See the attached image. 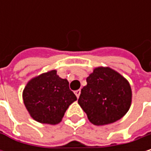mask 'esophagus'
Instances as JSON below:
<instances>
[{
	"label": "esophagus",
	"instance_id": "obj_1",
	"mask_svg": "<svg viewBox=\"0 0 151 151\" xmlns=\"http://www.w3.org/2000/svg\"><path fill=\"white\" fill-rule=\"evenodd\" d=\"M74 93H75V95L77 96V98H78L79 95H80V90L79 89L78 90H76L75 92H74Z\"/></svg>",
	"mask_w": 151,
	"mask_h": 151
}]
</instances>
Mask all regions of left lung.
Segmentation results:
<instances>
[{
    "label": "left lung",
    "instance_id": "8db88e82",
    "mask_svg": "<svg viewBox=\"0 0 151 151\" xmlns=\"http://www.w3.org/2000/svg\"><path fill=\"white\" fill-rule=\"evenodd\" d=\"M78 103L94 125L113 123L122 118L132 101L129 81L109 67H97L86 78Z\"/></svg>",
    "mask_w": 151,
    "mask_h": 151
}]
</instances>
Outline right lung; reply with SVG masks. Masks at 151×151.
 <instances>
[{"label":"right lung","mask_w":151,"mask_h":151,"mask_svg":"<svg viewBox=\"0 0 151 151\" xmlns=\"http://www.w3.org/2000/svg\"><path fill=\"white\" fill-rule=\"evenodd\" d=\"M23 103L30 116L41 123H59L68 106L77 101L69 82L51 70L31 78L22 92Z\"/></svg>","instance_id":"right-lung-1"}]
</instances>
